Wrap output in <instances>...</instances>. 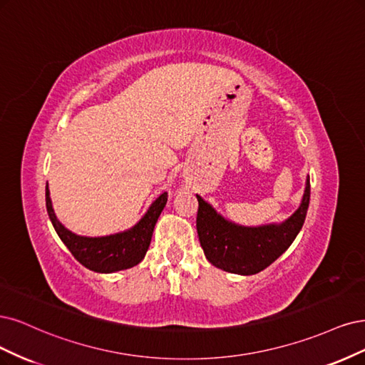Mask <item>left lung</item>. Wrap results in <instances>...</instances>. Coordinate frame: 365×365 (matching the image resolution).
I'll return each mask as SVG.
<instances>
[{"label": "left lung", "instance_id": "obj_1", "mask_svg": "<svg viewBox=\"0 0 365 365\" xmlns=\"http://www.w3.org/2000/svg\"><path fill=\"white\" fill-rule=\"evenodd\" d=\"M311 197L309 175L302 203L280 225L245 227L220 215L207 202L197 195V233L206 259L225 272L250 276L262 272L288 250L307 218Z\"/></svg>", "mask_w": 365, "mask_h": 365}]
</instances>
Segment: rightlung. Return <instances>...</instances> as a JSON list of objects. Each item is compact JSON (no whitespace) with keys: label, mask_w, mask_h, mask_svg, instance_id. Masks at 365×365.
Wrapping results in <instances>:
<instances>
[{"label":"right lung","mask_w":365,"mask_h":365,"mask_svg":"<svg viewBox=\"0 0 365 365\" xmlns=\"http://www.w3.org/2000/svg\"><path fill=\"white\" fill-rule=\"evenodd\" d=\"M168 192L160 194L151 203L145 215L136 225L124 232L109 235V237H80V235L68 230L61 221L57 220L50 198L48 183L45 190L46 212L53 222L58 238L68 247L76 259L92 272L97 273H115L121 269L132 268L144 259L150 247V241L155 230L156 221L167 205Z\"/></svg>","instance_id":"right-lung-1"}]
</instances>
